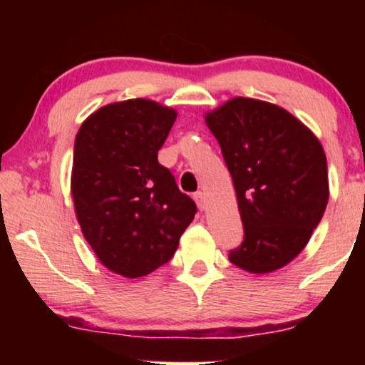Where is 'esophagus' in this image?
Here are the masks:
<instances>
[{
    "instance_id": "esophagus-1",
    "label": "esophagus",
    "mask_w": 365,
    "mask_h": 365,
    "mask_svg": "<svg viewBox=\"0 0 365 365\" xmlns=\"http://www.w3.org/2000/svg\"><path fill=\"white\" fill-rule=\"evenodd\" d=\"M194 201H196L197 207L201 209V211L206 209V194H204L202 191H197L196 194H194Z\"/></svg>"
}]
</instances>
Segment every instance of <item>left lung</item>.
Segmentation results:
<instances>
[{"instance_id":"1","label":"left lung","mask_w":365,"mask_h":365,"mask_svg":"<svg viewBox=\"0 0 365 365\" xmlns=\"http://www.w3.org/2000/svg\"><path fill=\"white\" fill-rule=\"evenodd\" d=\"M206 123L236 189L244 239L229 261L272 272L306 247L329 199L327 161L319 139L276 104L234 98Z\"/></svg>"}]
</instances>
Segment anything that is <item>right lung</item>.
Listing matches in <instances>:
<instances>
[{"label": "right lung", "mask_w": 365, "mask_h": 365, "mask_svg": "<svg viewBox=\"0 0 365 365\" xmlns=\"http://www.w3.org/2000/svg\"><path fill=\"white\" fill-rule=\"evenodd\" d=\"M176 111L149 99L108 104L74 141L71 192L81 231L99 261L141 277L171 261L196 204L158 161Z\"/></svg>", "instance_id": "1"}]
</instances>
